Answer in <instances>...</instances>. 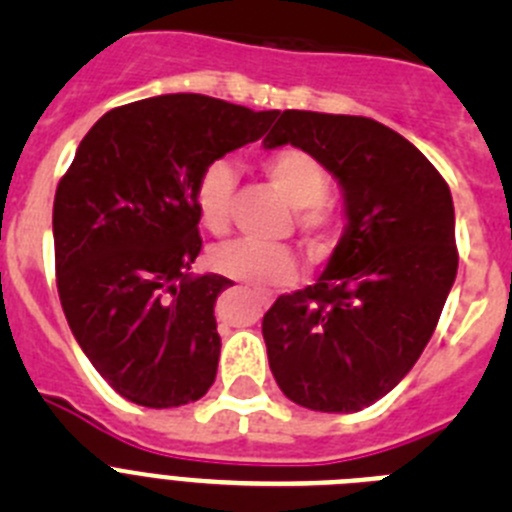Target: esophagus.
<instances>
[{"label":"esophagus","mask_w":512,"mask_h":512,"mask_svg":"<svg viewBox=\"0 0 512 512\" xmlns=\"http://www.w3.org/2000/svg\"><path fill=\"white\" fill-rule=\"evenodd\" d=\"M256 302H259V307H269L271 305V297L269 295H259V292H256Z\"/></svg>","instance_id":"esophagus-1"}]
</instances>
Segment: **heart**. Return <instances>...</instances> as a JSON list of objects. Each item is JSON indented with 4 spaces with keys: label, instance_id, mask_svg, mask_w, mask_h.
I'll return each instance as SVG.
<instances>
[{
    "label": "heart",
    "instance_id": "b5f03b06",
    "mask_svg": "<svg viewBox=\"0 0 512 512\" xmlns=\"http://www.w3.org/2000/svg\"><path fill=\"white\" fill-rule=\"evenodd\" d=\"M266 176L282 192L284 200L297 207V225L307 235L328 233L330 217L320 207L328 192V176L323 166L300 148H282L266 158ZM235 192V169L228 161H212L200 174L194 189V202L200 220L210 233L223 235L230 228V202ZM210 264L217 274L253 284V287H277L295 277V253L279 243L230 241L212 248Z\"/></svg>",
    "mask_w": 512,
    "mask_h": 512
}]
</instances>
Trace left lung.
Masks as SVG:
<instances>
[{"label": "left lung", "instance_id": "obj_1", "mask_svg": "<svg viewBox=\"0 0 512 512\" xmlns=\"http://www.w3.org/2000/svg\"><path fill=\"white\" fill-rule=\"evenodd\" d=\"M287 143L336 176L346 228L318 282L264 315L271 374L302 408L356 413L431 341L459 266L454 202L436 166L372 117L284 110L264 148Z\"/></svg>", "mask_w": 512, "mask_h": 512}]
</instances>
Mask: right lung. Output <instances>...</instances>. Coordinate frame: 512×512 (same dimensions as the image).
Segmentation results:
<instances>
[{
	"label": "right lung",
	"mask_w": 512,
	"mask_h": 512,
	"mask_svg": "<svg viewBox=\"0 0 512 512\" xmlns=\"http://www.w3.org/2000/svg\"><path fill=\"white\" fill-rule=\"evenodd\" d=\"M277 115L164 94L110 110L76 148L53 200L58 297L81 351L125 400L179 408L215 382V300L233 282L192 274L194 189Z\"/></svg>",
	"instance_id": "right-lung-1"
}]
</instances>
